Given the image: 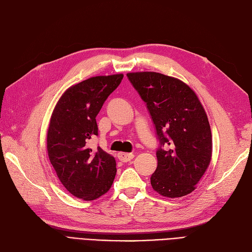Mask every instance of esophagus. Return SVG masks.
Segmentation results:
<instances>
[{"label": "esophagus", "mask_w": 252, "mask_h": 252, "mask_svg": "<svg viewBox=\"0 0 252 252\" xmlns=\"http://www.w3.org/2000/svg\"><path fill=\"white\" fill-rule=\"evenodd\" d=\"M118 158L121 162H128L134 158L133 154H126V152H120L118 155Z\"/></svg>", "instance_id": "esophagus-1"}]
</instances>
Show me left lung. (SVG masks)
<instances>
[{
  "mask_svg": "<svg viewBox=\"0 0 252 252\" xmlns=\"http://www.w3.org/2000/svg\"><path fill=\"white\" fill-rule=\"evenodd\" d=\"M127 77L147 104L159 143L167 146L157 151L152 188L171 199L191 193L212 157L211 129L199 97L186 83L163 73L129 72Z\"/></svg>",
  "mask_w": 252,
  "mask_h": 252,
  "instance_id": "1",
  "label": "left lung"
}]
</instances>
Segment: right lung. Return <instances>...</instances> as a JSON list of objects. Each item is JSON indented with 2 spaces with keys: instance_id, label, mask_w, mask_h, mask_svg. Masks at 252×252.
I'll return each instance as SVG.
<instances>
[{
  "instance_id": "right-lung-1",
  "label": "right lung",
  "mask_w": 252,
  "mask_h": 252,
  "mask_svg": "<svg viewBox=\"0 0 252 252\" xmlns=\"http://www.w3.org/2000/svg\"><path fill=\"white\" fill-rule=\"evenodd\" d=\"M122 73L97 75L70 86L52 111L47 130V152L60 182L69 193L93 201L111 188L116 159L89 140L97 135L95 117L123 79Z\"/></svg>"
}]
</instances>
